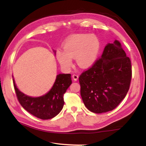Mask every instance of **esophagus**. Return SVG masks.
I'll list each match as a JSON object with an SVG mask.
<instances>
[{"label": "esophagus", "mask_w": 146, "mask_h": 146, "mask_svg": "<svg viewBox=\"0 0 146 146\" xmlns=\"http://www.w3.org/2000/svg\"><path fill=\"white\" fill-rule=\"evenodd\" d=\"M72 78L74 81H76L78 79V75L77 74H73L72 75Z\"/></svg>", "instance_id": "obj_1"}]
</instances>
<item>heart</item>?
<instances>
[{"label":"heart","instance_id":"1","mask_svg":"<svg viewBox=\"0 0 146 146\" xmlns=\"http://www.w3.org/2000/svg\"><path fill=\"white\" fill-rule=\"evenodd\" d=\"M100 42L96 35L78 34L70 37L65 42L64 49L56 51L59 63L64 69L68 70L72 66V58L81 68L90 66L96 60Z\"/></svg>","mask_w":146,"mask_h":146}]
</instances>
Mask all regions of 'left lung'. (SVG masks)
Returning <instances> with one entry per match:
<instances>
[{
  "mask_svg": "<svg viewBox=\"0 0 146 146\" xmlns=\"http://www.w3.org/2000/svg\"><path fill=\"white\" fill-rule=\"evenodd\" d=\"M131 78L130 59L121 44H107L101 58L79 77L84 104L94 113L113 110L126 96Z\"/></svg>",
  "mask_w": 146,
  "mask_h": 146,
  "instance_id": "8db88e82",
  "label": "left lung"
}]
</instances>
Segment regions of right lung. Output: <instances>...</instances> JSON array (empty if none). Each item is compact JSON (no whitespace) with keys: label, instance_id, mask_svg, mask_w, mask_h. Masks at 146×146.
<instances>
[{"label":"right lung","instance_id":"right-lung-1","mask_svg":"<svg viewBox=\"0 0 146 146\" xmlns=\"http://www.w3.org/2000/svg\"><path fill=\"white\" fill-rule=\"evenodd\" d=\"M56 54V51L53 50ZM14 87L20 104L30 113L38 118L48 119L55 117L62 110L64 94L71 85L70 74H59L56 76L52 88L44 95L29 96L20 90L13 78Z\"/></svg>","mask_w":146,"mask_h":146}]
</instances>
